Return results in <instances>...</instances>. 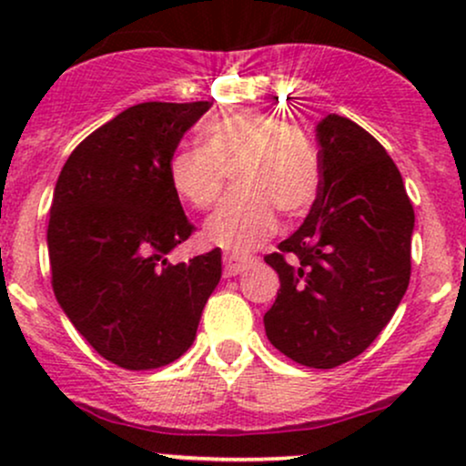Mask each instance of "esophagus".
Wrapping results in <instances>:
<instances>
[{
	"instance_id": "1",
	"label": "esophagus",
	"mask_w": 466,
	"mask_h": 466,
	"mask_svg": "<svg viewBox=\"0 0 466 466\" xmlns=\"http://www.w3.org/2000/svg\"><path fill=\"white\" fill-rule=\"evenodd\" d=\"M251 265V258H245V256H234V254H226L223 256V276L232 278L243 274L245 269Z\"/></svg>"
}]
</instances>
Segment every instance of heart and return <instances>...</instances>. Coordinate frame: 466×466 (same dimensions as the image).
Wrapping results in <instances>:
<instances>
[{"mask_svg":"<svg viewBox=\"0 0 466 466\" xmlns=\"http://www.w3.org/2000/svg\"><path fill=\"white\" fill-rule=\"evenodd\" d=\"M201 148L179 147L166 164L170 188L195 210L218 201L232 175L237 190L208 218L203 240L248 254L269 237L276 212L287 221L311 210L322 184L313 137L269 111H234L208 120Z\"/></svg>","mask_w":466,"mask_h":466,"instance_id":"obj_1","label":"heart"}]
</instances>
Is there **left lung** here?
<instances>
[{"label":"left lung","instance_id":"8db88e82","mask_svg":"<svg viewBox=\"0 0 466 466\" xmlns=\"http://www.w3.org/2000/svg\"><path fill=\"white\" fill-rule=\"evenodd\" d=\"M318 199L265 263L280 278L265 313L271 344L309 368L355 360L392 319L411 274L414 208L397 164L341 116L318 125Z\"/></svg>","mask_w":466,"mask_h":466}]
</instances>
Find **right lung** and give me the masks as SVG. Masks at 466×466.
<instances>
[{
  "mask_svg": "<svg viewBox=\"0 0 466 466\" xmlns=\"http://www.w3.org/2000/svg\"><path fill=\"white\" fill-rule=\"evenodd\" d=\"M212 103H142L89 133L58 175L47 223L52 289L106 361L151 370L190 349L221 251L164 258L195 232L166 164Z\"/></svg>",
  "mask_w": 466,
  "mask_h": 466,
  "instance_id": "1",
  "label": "right lung"
}]
</instances>
